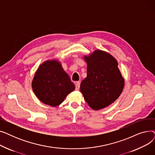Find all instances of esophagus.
Returning <instances> with one entry per match:
<instances>
[{
    "label": "esophagus",
    "instance_id": "1",
    "mask_svg": "<svg viewBox=\"0 0 155 155\" xmlns=\"http://www.w3.org/2000/svg\"><path fill=\"white\" fill-rule=\"evenodd\" d=\"M80 85V82H77L75 83V89H76L77 91L79 90Z\"/></svg>",
    "mask_w": 155,
    "mask_h": 155
}]
</instances>
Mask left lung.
Instances as JSON below:
<instances>
[{"mask_svg": "<svg viewBox=\"0 0 155 155\" xmlns=\"http://www.w3.org/2000/svg\"><path fill=\"white\" fill-rule=\"evenodd\" d=\"M84 58L87 76L81 82L80 92L92 109L107 107L119 97L124 85L118 63L112 55L101 50Z\"/></svg>", "mask_w": 155, "mask_h": 155, "instance_id": "1", "label": "left lung"}]
</instances>
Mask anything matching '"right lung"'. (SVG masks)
I'll use <instances>...</instances> for the list:
<instances>
[{
    "instance_id": "obj_1",
    "label": "right lung",
    "mask_w": 155,
    "mask_h": 155,
    "mask_svg": "<svg viewBox=\"0 0 155 155\" xmlns=\"http://www.w3.org/2000/svg\"><path fill=\"white\" fill-rule=\"evenodd\" d=\"M32 87L38 98L51 106L60 105L75 85L58 61H47L38 69L32 82Z\"/></svg>"
}]
</instances>
